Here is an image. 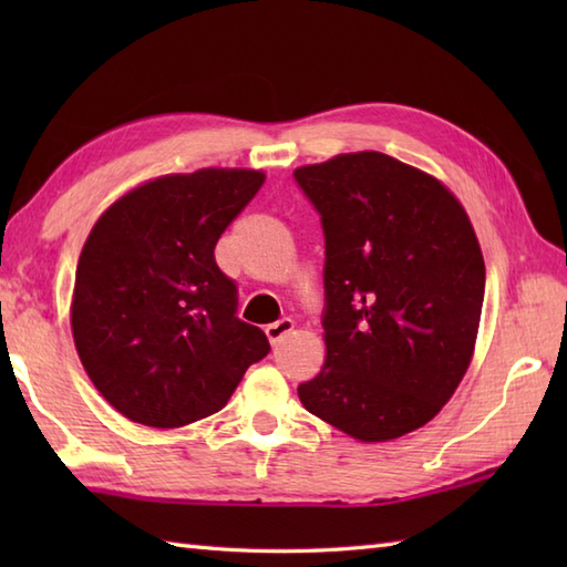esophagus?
I'll use <instances>...</instances> for the list:
<instances>
[{
    "mask_svg": "<svg viewBox=\"0 0 567 567\" xmlns=\"http://www.w3.org/2000/svg\"><path fill=\"white\" fill-rule=\"evenodd\" d=\"M292 331H295V321L287 319V317H282L280 321L270 323V327H265V336H268V341H270L272 346L280 343V341L285 339V336H290Z\"/></svg>",
    "mask_w": 567,
    "mask_h": 567,
    "instance_id": "esophagus-1",
    "label": "esophagus"
}]
</instances>
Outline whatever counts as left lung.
Wrapping results in <instances>:
<instances>
[{
    "label": "left lung",
    "instance_id": "8db88e82",
    "mask_svg": "<svg viewBox=\"0 0 567 567\" xmlns=\"http://www.w3.org/2000/svg\"><path fill=\"white\" fill-rule=\"evenodd\" d=\"M321 214L327 360L307 412L363 443L416 431L465 378L485 299L470 216L439 177L378 151L295 171Z\"/></svg>",
    "mask_w": 567,
    "mask_h": 567
}]
</instances>
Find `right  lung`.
<instances>
[{
    "mask_svg": "<svg viewBox=\"0 0 567 567\" xmlns=\"http://www.w3.org/2000/svg\"><path fill=\"white\" fill-rule=\"evenodd\" d=\"M265 183L250 167H202L128 189L84 240L70 327L94 388L118 414L179 429L226 406L268 355L236 319V285L214 246Z\"/></svg>",
    "mask_w": 567,
    "mask_h": 567,
    "instance_id": "obj_1",
    "label": "right lung"
}]
</instances>
